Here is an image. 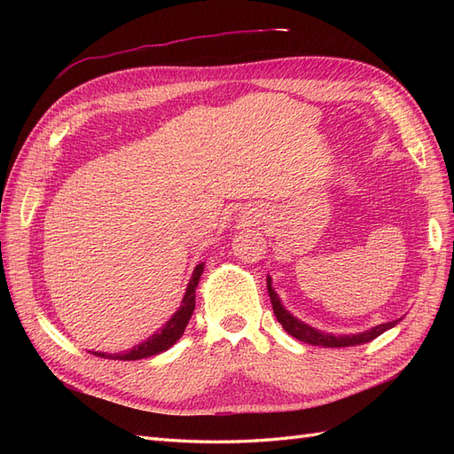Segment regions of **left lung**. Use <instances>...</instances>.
<instances>
[{
	"mask_svg": "<svg viewBox=\"0 0 454 454\" xmlns=\"http://www.w3.org/2000/svg\"><path fill=\"white\" fill-rule=\"evenodd\" d=\"M267 290H269V295H270V303H272L274 316H277V320L282 324V327L286 329V332L290 333L292 337L303 340V342H309V345H314V347L340 348V347L364 345V342L373 340L379 335H382L384 332H388V329H392L397 322L402 320L400 318V320H394V322L379 324V325L371 327V329H367V332H362V333H348V335L325 333V332H322V329H316V327H312V325H309L305 322H301L299 318H295V316L282 305L278 294L274 292L270 277H267Z\"/></svg>",
	"mask_w": 454,
	"mask_h": 454,
	"instance_id": "obj_1",
	"label": "left lung"
}]
</instances>
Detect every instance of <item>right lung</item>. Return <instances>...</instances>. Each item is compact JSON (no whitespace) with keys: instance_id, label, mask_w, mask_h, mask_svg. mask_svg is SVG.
I'll list each match as a JSON object with an SVG mask.
<instances>
[{"instance_id":"1","label":"right lung","mask_w":454,"mask_h":454,"mask_svg":"<svg viewBox=\"0 0 454 454\" xmlns=\"http://www.w3.org/2000/svg\"><path fill=\"white\" fill-rule=\"evenodd\" d=\"M204 270V261L199 263L191 274V280L187 284L185 295L182 299V305L177 309L172 318L164 324L162 327H159V332H155L151 337H147L145 340H142L140 345H134L130 350L125 352H117V354H107V352H94L89 350L90 354L98 356V358H107V360H122V362H130V360H142V358H151V356H157L164 350H168L172 345H176L177 339H180L185 332V327L191 320V314L195 310V290L199 286V280L202 277Z\"/></svg>"}]
</instances>
